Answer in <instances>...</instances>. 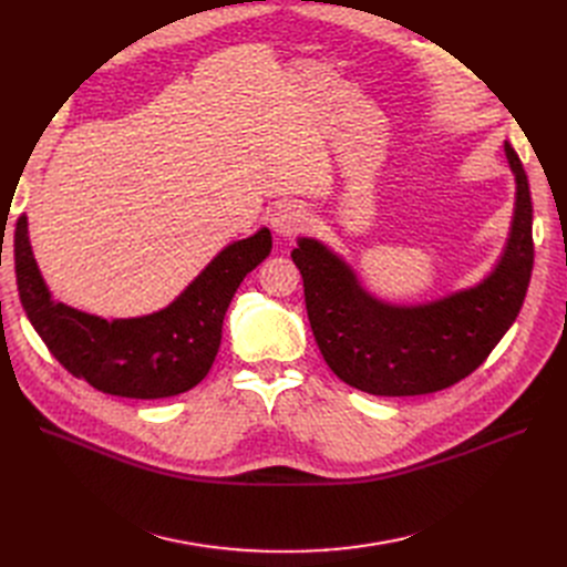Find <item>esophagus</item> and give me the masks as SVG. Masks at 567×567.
Masks as SVG:
<instances>
[{"label": "esophagus", "mask_w": 567, "mask_h": 567, "mask_svg": "<svg viewBox=\"0 0 567 567\" xmlns=\"http://www.w3.org/2000/svg\"><path fill=\"white\" fill-rule=\"evenodd\" d=\"M307 221V214L300 205H281L272 212V219H269V226L279 235V237H292L298 233Z\"/></svg>", "instance_id": "esophagus-1"}]
</instances>
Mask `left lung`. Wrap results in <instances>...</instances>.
<instances>
[{"instance_id":"left-lung-1","label":"left lung","mask_w":567,"mask_h":567,"mask_svg":"<svg viewBox=\"0 0 567 567\" xmlns=\"http://www.w3.org/2000/svg\"><path fill=\"white\" fill-rule=\"evenodd\" d=\"M505 156L515 175V209L498 262L475 286L417 305L388 302L326 241L298 237L290 256L305 279L311 330L343 383L375 396L445 390L487 360L515 322L533 272V203L509 143Z\"/></svg>"}]
</instances>
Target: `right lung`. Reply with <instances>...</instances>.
Returning <instances> with one entry per match:
<instances>
[{
    "label": "right lung",
    "instance_id": "obj_1",
    "mask_svg": "<svg viewBox=\"0 0 567 567\" xmlns=\"http://www.w3.org/2000/svg\"><path fill=\"white\" fill-rule=\"evenodd\" d=\"M269 251L272 233L260 228L224 247L168 307L105 320L52 300L24 214L13 235L20 302L50 353L75 379L126 399L175 396L205 379L219 353L224 316L235 290Z\"/></svg>",
    "mask_w": 567,
    "mask_h": 567
}]
</instances>
